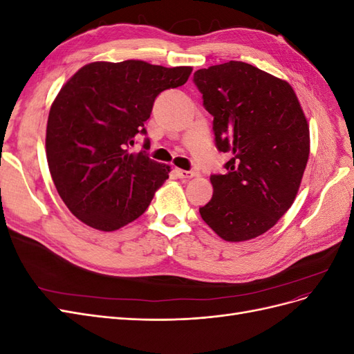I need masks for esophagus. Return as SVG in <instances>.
Listing matches in <instances>:
<instances>
[{"label":"esophagus","mask_w":354,"mask_h":354,"mask_svg":"<svg viewBox=\"0 0 354 354\" xmlns=\"http://www.w3.org/2000/svg\"><path fill=\"white\" fill-rule=\"evenodd\" d=\"M176 173L178 176V178H192V177H195L194 171H186V169H178L177 168Z\"/></svg>","instance_id":"1"}]
</instances>
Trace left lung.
<instances>
[{
	"label": "left lung",
	"mask_w": 354,
	"mask_h": 354,
	"mask_svg": "<svg viewBox=\"0 0 354 354\" xmlns=\"http://www.w3.org/2000/svg\"><path fill=\"white\" fill-rule=\"evenodd\" d=\"M194 82L212 116L218 152L232 155L212 174L202 220L220 238L241 242L272 229L292 205L310 152L304 112L291 85L250 63L199 69Z\"/></svg>",
	"instance_id": "obj_1"
}]
</instances>
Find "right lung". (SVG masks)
<instances>
[{
    "label": "right lung",
    "mask_w": 354,
    "mask_h": 354,
    "mask_svg": "<svg viewBox=\"0 0 354 354\" xmlns=\"http://www.w3.org/2000/svg\"><path fill=\"white\" fill-rule=\"evenodd\" d=\"M192 68L142 60L94 62L63 85L51 104L46 151L50 174L75 217L103 232L134 221L168 178L169 167L131 153L146 136L158 95L183 85Z\"/></svg>",
    "instance_id": "add662e5"
}]
</instances>
